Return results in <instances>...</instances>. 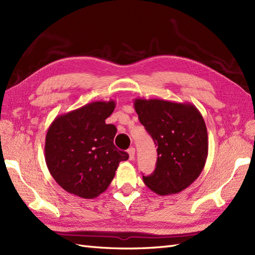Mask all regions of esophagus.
I'll list each match as a JSON object with an SVG mask.
<instances>
[{
  "mask_svg": "<svg viewBox=\"0 0 255 255\" xmlns=\"http://www.w3.org/2000/svg\"><path fill=\"white\" fill-rule=\"evenodd\" d=\"M128 157H129V160H134V158H135V148H133V147L128 148Z\"/></svg>",
  "mask_w": 255,
  "mask_h": 255,
  "instance_id": "obj_1",
  "label": "esophagus"
}]
</instances>
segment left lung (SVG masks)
Masks as SVG:
<instances>
[{"mask_svg":"<svg viewBox=\"0 0 255 255\" xmlns=\"http://www.w3.org/2000/svg\"><path fill=\"white\" fill-rule=\"evenodd\" d=\"M134 107L158 146L156 169L142 181L160 196L186 189L201 174L208 158V132L200 111L190 103L163 99L136 98Z\"/></svg>","mask_w":255,"mask_h":255,"instance_id":"obj_1","label":"left lung"}]
</instances>
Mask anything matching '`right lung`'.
Wrapping results in <instances>:
<instances>
[{"instance_id": "add662e5", "label": "right lung", "mask_w": 255, "mask_h": 255, "mask_svg": "<svg viewBox=\"0 0 255 255\" xmlns=\"http://www.w3.org/2000/svg\"><path fill=\"white\" fill-rule=\"evenodd\" d=\"M116 103L93 102L60 115L45 137V161L61 188L84 199L98 197L108 188L121 161L128 159L114 144L117 128L105 120Z\"/></svg>"}]
</instances>
